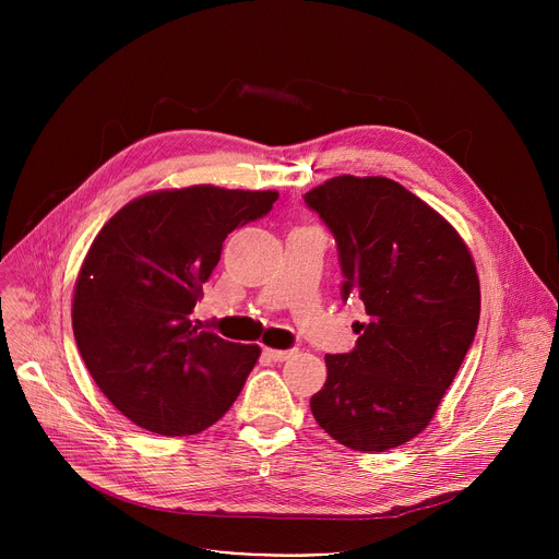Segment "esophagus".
Here are the masks:
<instances>
[{"label":"esophagus","instance_id":"34e87169","mask_svg":"<svg viewBox=\"0 0 559 559\" xmlns=\"http://www.w3.org/2000/svg\"><path fill=\"white\" fill-rule=\"evenodd\" d=\"M296 354V349H265V356L267 358H272L274 362H283V360H287V358H292Z\"/></svg>","mask_w":559,"mask_h":559}]
</instances>
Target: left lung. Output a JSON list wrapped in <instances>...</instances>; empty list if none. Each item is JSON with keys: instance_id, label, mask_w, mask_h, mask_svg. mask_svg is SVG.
Here are the masks:
<instances>
[{"instance_id": "1", "label": "left lung", "mask_w": 559, "mask_h": 559, "mask_svg": "<svg viewBox=\"0 0 559 559\" xmlns=\"http://www.w3.org/2000/svg\"><path fill=\"white\" fill-rule=\"evenodd\" d=\"M332 231L343 300L365 302L349 354H328L309 407L334 440L386 451L433 418L480 321V283L460 234L384 177H334L305 197Z\"/></svg>"}]
</instances>
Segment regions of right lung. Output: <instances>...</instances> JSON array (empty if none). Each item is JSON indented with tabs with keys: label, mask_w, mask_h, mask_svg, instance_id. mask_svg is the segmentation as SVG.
Returning <instances> with one entry per match:
<instances>
[{
	"label": "right lung",
	"mask_w": 559,
	"mask_h": 559,
	"mask_svg": "<svg viewBox=\"0 0 559 559\" xmlns=\"http://www.w3.org/2000/svg\"><path fill=\"white\" fill-rule=\"evenodd\" d=\"M276 199L214 186L152 192L97 234L74 283L72 332L97 386L141 429L201 433L241 393L259 345L223 341L190 313L227 234Z\"/></svg>",
	"instance_id": "obj_1"
}]
</instances>
